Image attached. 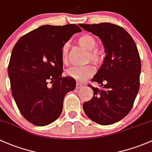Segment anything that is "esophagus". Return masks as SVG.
Here are the masks:
<instances>
[{
  "label": "esophagus",
  "instance_id": "1",
  "mask_svg": "<svg viewBox=\"0 0 152 152\" xmlns=\"http://www.w3.org/2000/svg\"><path fill=\"white\" fill-rule=\"evenodd\" d=\"M83 87V84H81L80 83H79V82H77V84H76V88L77 89L82 88Z\"/></svg>",
  "mask_w": 152,
  "mask_h": 152
}]
</instances>
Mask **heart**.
<instances>
[{
  "label": "heart",
  "mask_w": 152,
  "mask_h": 152,
  "mask_svg": "<svg viewBox=\"0 0 152 152\" xmlns=\"http://www.w3.org/2000/svg\"><path fill=\"white\" fill-rule=\"evenodd\" d=\"M78 45L87 50L86 61H91L94 64L98 65L102 63L105 58V52L104 49L96 46V40L92 35L85 34L77 39ZM69 43H65L61 49V58L64 64L68 63L69 60ZM69 77L77 80H84L94 74V69L91 65H86L83 66H73L67 70Z\"/></svg>",
  "instance_id": "1"
}]
</instances>
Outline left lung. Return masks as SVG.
<instances>
[{
	"label": "left lung",
	"mask_w": 152,
	"mask_h": 152,
	"mask_svg": "<svg viewBox=\"0 0 152 152\" xmlns=\"http://www.w3.org/2000/svg\"><path fill=\"white\" fill-rule=\"evenodd\" d=\"M99 37L107 53L92 82L94 96L83 103V110L94 122L109 125L120 121L129 113L140 88L141 62L133 39L122 27L110 23L79 24Z\"/></svg>",
	"instance_id": "1"
}]
</instances>
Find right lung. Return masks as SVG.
<instances>
[{
    "label": "right lung",
    "instance_id": "obj_1",
    "mask_svg": "<svg viewBox=\"0 0 152 152\" xmlns=\"http://www.w3.org/2000/svg\"><path fill=\"white\" fill-rule=\"evenodd\" d=\"M81 31L75 24L42 26L23 36L12 50L8 66L12 94L22 115L36 126L56 121L65 95L75 88L73 78L61 76V49Z\"/></svg>",
    "mask_w": 152,
    "mask_h": 152
}]
</instances>
